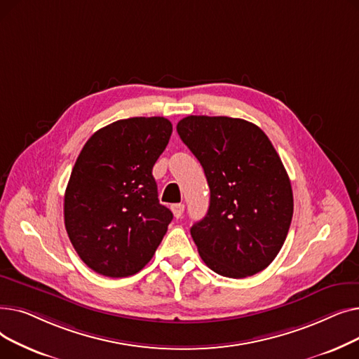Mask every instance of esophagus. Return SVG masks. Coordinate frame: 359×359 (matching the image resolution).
Segmentation results:
<instances>
[{
	"label": "esophagus",
	"instance_id": "34e87169",
	"mask_svg": "<svg viewBox=\"0 0 359 359\" xmlns=\"http://www.w3.org/2000/svg\"><path fill=\"white\" fill-rule=\"evenodd\" d=\"M172 211H173V215L176 218H180L183 215V211H184V205L183 203H175V205H172Z\"/></svg>",
	"mask_w": 359,
	"mask_h": 359
}]
</instances>
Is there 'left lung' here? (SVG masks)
Listing matches in <instances>:
<instances>
[{
  "mask_svg": "<svg viewBox=\"0 0 359 359\" xmlns=\"http://www.w3.org/2000/svg\"><path fill=\"white\" fill-rule=\"evenodd\" d=\"M177 134L199 160L210 208L191 229L205 265L227 278L265 268L284 244L294 212L291 182L259 126L227 116H187Z\"/></svg>",
  "mask_w": 359,
  "mask_h": 359,
  "instance_id": "obj_1",
  "label": "left lung"
}]
</instances>
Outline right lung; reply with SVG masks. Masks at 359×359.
Segmentation results:
<instances>
[{
	"label": "right lung",
	"instance_id": "right-lung-1",
	"mask_svg": "<svg viewBox=\"0 0 359 359\" xmlns=\"http://www.w3.org/2000/svg\"><path fill=\"white\" fill-rule=\"evenodd\" d=\"M172 122L129 118L90 137L74 164L64 219L75 252L109 278L140 272L154 256L173 214L158 202L153 167Z\"/></svg>",
	"mask_w": 359,
	"mask_h": 359
}]
</instances>
